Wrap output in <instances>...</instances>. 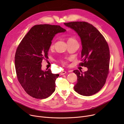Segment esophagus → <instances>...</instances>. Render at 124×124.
<instances>
[{
	"label": "esophagus",
	"mask_w": 124,
	"mask_h": 124,
	"mask_svg": "<svg viewBox=\"0 0 124 124\" xmlns=\"http://www.w3.org/2000/svg\"><path fill=\"white\" fill-rule=\"evenodd\" d=\"M66 72H67L66 71H62V72L60 73V74H61V75H64L66 73Z\"/></svg>",
	"instance_id": "1"
}]
</instances>
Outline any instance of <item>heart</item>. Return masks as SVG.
Instances as JSON below:
<instances>
[{
  "label": "heart",
  "mask_w": 124,
  "mask_h": 124,
  "mask_svg": "<svg viewBox=\"0 0 124 124\" xmlns=\"http://www.w3.org/2000/svg\"><path fill=\"white\" fill-rule=\"evenodd\" d=\"M74 41H75V40H74V39L73 38H69L68 39V42ZM54 44L53 43V44H52L51 45V48H53L54 47ZM63 63H64V64L66 63V62L65 61H63Z\"/></svg>",
  "instance_id": "b5f03b06"
}]
</instances>
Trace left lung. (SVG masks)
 Returning <instances> with one entry per match:
<instances>
[{"label":"left lung","instance_id":"1","mask_svg":"<svg viewBox=\"0 0 124 124\" xmlns=\"http://www.w3.org/2000/svg\"><path fill=\"white\" fill-rule=\"evenodd\" d=\"M64 24L79 36L82 48V62L79 65L88 69L84 72L73 71L77 76L74 90L83 96L92 95L105 85L108 74L110 54L108 44L101 32L88 23L73 22Z\"/></svg>","mask_w":124,"mask_h":124}]
</instances>
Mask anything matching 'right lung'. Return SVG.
I'll use <instances>...</instances> for the list:
<instances>
[{"label": "right lung", "mask_w": 124, "mask_h": 124, "mask_svg": "<svg viewBox=\"0 0 124 124\" xmlns=\"http://www.w3.org/2000/svg\"><path fill=\"white\" fill-rule=\"evenodd\" d=\"M66 31L60 25H36L18 46L15 55L17 79L31 97L46 99L55 92V81L59 75L53 74L50 69L43 70L41 63L44 59L48 58V51L55 36Z\"/></svg>", "instance_id": "1"}]
</instances>
